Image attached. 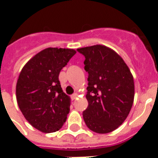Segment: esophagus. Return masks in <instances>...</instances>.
<instances>
[{
	"label": "esophagus",
	"mask_w": 158,
	"mask_h": 158,
	"mask_svg": "<svg viewBox=\"0 0 158 158\" xmlns=\"http://www.w3.org/2000/svg\"><path fill=\"white\" fill-rule=\"evenodd\" d=\"M77 96H78V94H76V93H74V94H73L72 96H71V99H72V100H75L76 98H77Z\"/></svg>",
	"instance_id": "34e87169"
}]
</instances>
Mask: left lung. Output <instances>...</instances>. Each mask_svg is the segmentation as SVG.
I'll return each mask as SVG.
<instances>
[{
  "label": "left lung",
  "mask_w": 158,
  "mask_h": 158,
  "mask_svg": "<svg viewBox=\"0 0 158 158\" xmlns=\"http://www.w3.org/2000/svg\"><path fill=\"white\" fill-rule=\"evenodd\" d=\"M85 56L88 72L86 99L83 112L90 130L106 134L118 129L127 118L135 97L134 78L129 67L113 49L96 45L77 49Z\"/></svg>",
  "instance_id": "1"
}]
</instances>
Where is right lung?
Returning <instances> with one entry per match:
<instances>
[{
	"instance_id": "obj_1",
	"label": "right lung",
	"mask_w": 158,
	"mask_h": 158,
	"mask_svg": "<svg viewBox=\"0 0 158 158\" xmlns=\"http://www.w3.org/2000/svg\"><path fill=\"white\" fill-rule=\"evenodd\" d=\"M75 53L73 49H44L29 60L19 73L16 85L19 109L41 132L57 131L67 119L71 99L63 92L58 76Z\"/></svg>"
}]
</instances>
